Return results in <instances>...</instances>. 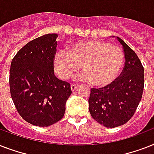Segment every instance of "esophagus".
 Wrapping results in <instances>:
<instances>
[{
    "label": "esophagus",
    "instance_id": "esophagus-1",
    "mask_svg": "<svg viewBox=\"0 0 154 154\" xmlns=\"http://www.w3.org/2000/svg\"><path fill=\"white\" fill-rule=\"evenodd\" d=\"M77 88H78V85H75V84L71 85V89H72V91H74L75 89H77Z\"/></svg>",
    "mask_w": 154,
    "mask_h": 154
}]
</instances>
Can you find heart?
<instances>
[{
    "instance_id": "1",
    "label": "heart",
    "mask_w": 154,
    "mask_h": 154,
    "mask_svg": "<svg viewBox=\"0 0 154 154\" xmlns=\"http://www.w3.org/2000/svg\"><path fill=\"white\" fill-rule=\"evenodd\" d=\"M125 63L124 52L120 47L104 41L92 40L77 43L69 52L56 53L54 65L63 79L72 77L82 65V77L97 86H105L114 82Z\"/></svg>"
}]
</instances>
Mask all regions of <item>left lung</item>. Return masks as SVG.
<instances>
[{"label": "left lung", "instance_id": "1", "mask_svg": "<svg viewBox=\"0 0 154 154\" xmlns=\"http://www.w3.org/2000/svg\"><path fill=\"white\" fill-rule=\"evenodd\" d=\"M117 41L124 50V69L110 85L92 88L89 109L95 121L107 128H115L131 119L142 97L144 68L135 52L121 38Z\"/></svg>", "mask_w": 154, "mask_h": 154}]
</instances>
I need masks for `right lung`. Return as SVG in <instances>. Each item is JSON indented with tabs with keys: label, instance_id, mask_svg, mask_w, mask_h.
I'll return each instance as SVG.
<instances>
[{
	"label": "right lung",
	"instance_id": "add662e5",
	"mask_svg": "<svg viewBox=\"0 0 154 154\" xmlns=\"http://www.w3.org/2000/svg\"><path fill=\"white\" fill-rule=\"evenodd\" d=\"M57 34L37 37L22 47L11 62V97L23 119L33 125L49 126L65 114L70 84L54 75Z\"/></svg>",
	"mask_w": 154,
	"mask_h": 154
}]
</instances>
